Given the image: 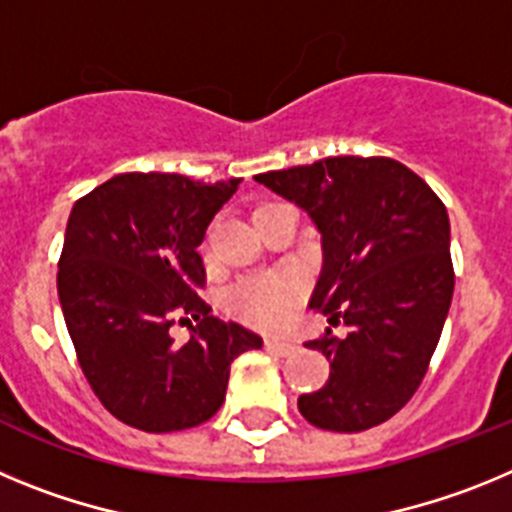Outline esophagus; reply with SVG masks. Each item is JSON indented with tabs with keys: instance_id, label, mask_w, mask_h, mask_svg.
<instances>
[{
	"instance_id": "34e87169",
	"label": "esophagus",
	"mask_w": 512,
	"mask_h": 512,
	"mask_svg": "<svg viewBox=\"0 0 512 512\" xmlns=\"http://www.w3.org/2000/svg\"><path fill=\"white\" fill-rule=\"evenodd\" d=\"M266 348L279 356H292L300 346L295 341H289V338H266Z\"/></svg>"
}]
</instances>
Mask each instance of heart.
<instances>
[{
  "label": "heart",
  "instance_id": "heart-1",
  "mask_svg": "<svg viewBox=\"0 0 512 512\" xmlns=\"http://www.w3.org/2000/svg\"><path fill=\"white\" fill-rule=\"evenodd\" d=\"M277 202H266V205L256 207V212L264 210ZM253 212V215H256ZM230 307L238 315L253 325L261 328H279L287 323L302 302V287L292 274H282V271H269V274H256V277H246L243 282L235 284L228 295Z\"/></svg>",
  "mask_w": 512,
  "mask_h": 512
}]
</instances>
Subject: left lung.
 <instances>
[{"label":"left lung","mask_w":512,"mask_h":512,"mask_svg":"<svg viewBox=\"0 0 512 512\" xmlns=\"http://www.w3.org/2000/svg\"><path fill=\"white\" fill-rule=\"evenodd\" d=\"M312 217L323 269L312 310L346 333L307 341L330 361L297 408L323 431L390 420L423 382L454 295L446 207L415 171L384 156H330L253 176Z\"/></svg>","instance_id":"left-lung-1"}]
</instances>
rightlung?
I'll list each match as a JSON object with an SVG mask.
<instances>
[{
	"instance_id": "add662e5",
	"label": "right lung",
	"mask_w": 512,
	"mask_h": 512,
	"mask_svg": "<svg viewBox=\"0 0 512 512\" xmlns=\"http://www.w3.org/2000/svg\"><path fill=\"white\" fill-rule=\"evenodd\" d=\"M241 179L117 174L76 200L58 261V300L89 387L146 433L205 423L220 410L235 356L261 336L210 315L200 243ZM197 319L189 342L170 325Z\"/></svg>"
}]
</instances>
